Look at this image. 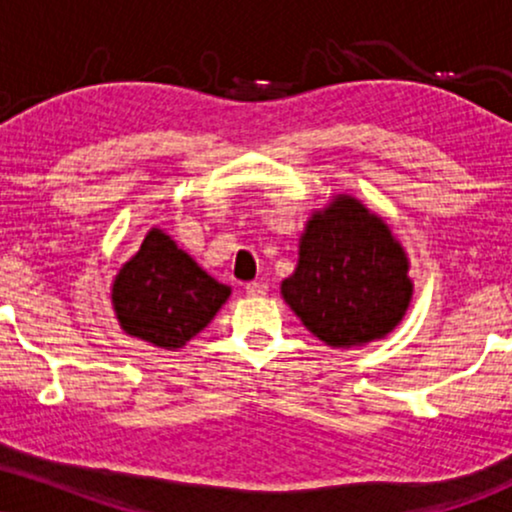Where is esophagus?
<instances>
[{"label":"esophagus","instance_id":"esophagus-1","mask_svg":"<svg viewBox=\"0 0 512 512\" xmlns=\"http://www.w3.org/2000/svg\"><path fill=\"white\" fill-rule=\"evenodd\" d=\"M244 292L249 296H263L268 294V285L266 282H249V285L244 287Z\"/></svg>","mask_w":512,"mask_h":512}]
</instances>
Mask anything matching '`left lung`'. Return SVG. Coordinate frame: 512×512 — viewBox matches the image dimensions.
I'll return each mask as SVG.
<instances>
[{
	"mask_svg": "<svg viewBox=\"0 0 512 512\" xmlns=\"http://www.w3.org/2000/svg\"><path fill=\"white\" fill-rule=\"evenodd\" d=\"M413 282L408 258L382 218L342 197L308 220L299 266L282 296L325 344L361 346L401 323Z\"/></svg>",
	"mask_w": 512,
	"mask_h": 512,
	"instance_id": "8db88e82",
	"label": "left lung"
}]
</instances>
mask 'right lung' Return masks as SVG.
Instances as JSON below:
<instances>
[{
	"instance_id": "obj_1",
	"label": "right lung",
	"mask_w": 512,
	"mask_h": 512,
	"mask_svg": "<svg viewBox=\"0 0 512 512\" xmlns=\"http://www.w3.org/2000/svg\"><path fill=\"white\" fill-rule=\"evenodd\" d=\"M230 296L166 232L151 230L113 282V308L128 334L161 349H180L211 323Z\"/></svg>"
}]
</instances>
